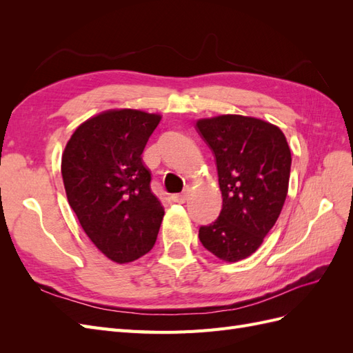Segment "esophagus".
Masks as SVG:
<instances>
[{"label":"esophagus","mask_w":353,"mask_h":353,"mask_svg":"<svg viewBox=\"0 0 353 353\" xmlns=\"http://www.w3.org/2000/svg\"><path fill=\"white\" fill-rule=\"evenodd\" d=\"M170 199H172V201H175V203H185L188 200V191H183V193H179V194H174Z\"/></svg>","instance_id":"esophagus-1"}]
</instances>
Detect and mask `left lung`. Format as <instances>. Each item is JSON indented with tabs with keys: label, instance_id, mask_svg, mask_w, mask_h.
<instances>
[{
	"label": "left lung",
	"instance_id": "obj_1",
	"mask_svg": "<svg viewBox=\"0 0 353 353\" xmlns=\"http://www.w3.org/2000/svg\"><path fill=\"white\" fill-rule=\"evenodd\" d=\"M218 169L222 209L199 228L210 253L237 262L258 250L287 197L292 153L279 126L256 117L222 114L196 123Z\"/></svg>",
	"mask_w": 353,
	"mask_h": 353
}]
</instances>
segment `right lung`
Returning <instances> with one entry per match:
<instances>
[{
  "label": "right lung",
  "instance_id": "right-lung-1",
  "mask_svg": "<svg viewBox=\"0 0 353 353\" xmlns=\"http://www.w3.org/2000/svg\"><path fill=\"white\" fill-rule=\"evenodd\" d=\"M159 114L109 110L73 132L61 157L69 205L97 249L117 263L153 249L165 210L143 163Z\"/></svg>",
  "mask_w": 353,
  "mask_h": 353
}]
</instances>
